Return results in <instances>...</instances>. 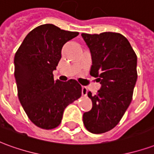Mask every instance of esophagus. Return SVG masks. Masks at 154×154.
<instances>
[{"instance_id":"obj_1","label":"esophagus","mask_w":154,"mask_h":154,"mask_svg":"<svg viewBox=\"0 0 154 154\" xmlns=\"http://www.w3.org/2000/svg\"><path fill=\"white\" fill-rule=\"evenodd\" d=\"M82 96H87V88L86 87H82Z\"/></svg>"}]
</instances>
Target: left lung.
I'll return each instance as SVG.
<instances>
[{
  "mask_svg": "<svg viewBox=\"0 0 154 154\" xmlns=\"http://www.w3.org/2000/svg\"><path fill=\"white\" fill-rule=\"evenodd\" d=\"M92 59L90 74L101 87L96 95L89 91L91 110L83 114V124L92 134L115 128L132 100L137 81V56L128 39L119 33L82 34Z\"/></svg>",
  "mask_w": 154,
  "mask_h": 154,
  "instance_id": "8db88e82",
  "label": "left lung"
}]
</instances>
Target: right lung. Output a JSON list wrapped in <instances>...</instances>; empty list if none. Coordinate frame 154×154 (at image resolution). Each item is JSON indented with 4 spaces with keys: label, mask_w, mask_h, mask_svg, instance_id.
<instances>
[{
    "label": "right lung",
    "mask_w": 154,
    "mask_h": 154,
    "mask_svg": "<svg viewBox=\"0 0 154 154\" xmlns=\"http://www.w3.org/2000/svg\"><path fill=\"white\" fill-rule=\"evenodd\" d=\"M78 35L52 24L39 25L26 35L15 53L19 100L29 119L41 129L57 127L65 108L82 96L77 81L54 80L53 74L63 46Z\"/></svg>",
    "instance_id": "1"
}]
</instances>
